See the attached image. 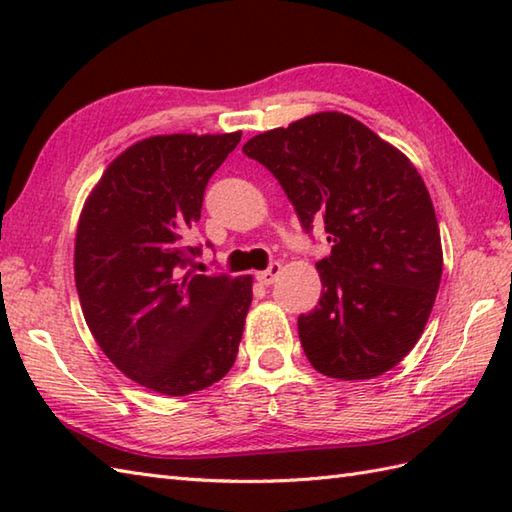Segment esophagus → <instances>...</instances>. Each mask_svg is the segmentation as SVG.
Wrapping results in <instances>:
<instances>
[{"instance_id":"obj_1","label":"esophagus","mask_w":512,"mask_h":512,"mask_svg":"<svg viewBox=\"0 0 512 512\" xmlns=\"http://www.w3.org/2000/svg\"><path fill=\"white\" fill-rule=\"evenodd\" d=\"M279 273H281V264H279V262H273V264H270L266 270H262V273H257L255 277H257L259 284L270 286V284H273V281L277 279V275H279Z\"/></svg>"}]
</instances>
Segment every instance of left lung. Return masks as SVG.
I'll use <instances>...</instances> for the list:
<instances>
[{
  "label": "left lung",
  "instance_id": "left-lung-1",
  "mask_svg": "<svg viewBox=\"0 0 512 512\" xmlns=\"http://www.w3.org/2000/svg\"><path fill=\"white\" fill-rule=\"evenodd\" d=\"M242 151L277 178L303 231L323 222L332 244L317 262L319 306L297 321L312 367L363 380L398 365L418 343L442 277L436 211L416 167L339 112L270 129Z\"/></svg>",
  "mask_w": 512,
  "mask_h": 512
}]
</instances>
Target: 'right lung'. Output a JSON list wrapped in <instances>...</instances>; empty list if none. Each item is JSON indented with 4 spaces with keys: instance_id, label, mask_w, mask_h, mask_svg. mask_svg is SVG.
I'll use <instances>...</instances> for the list:
<instances>
[{
    "instance_id": "obj_1",
    "label": "right lung",
    "mask_w": 512,
    "mask_h": 512,
    "mask_svg": "<svg viewBox=\"0 0 512 512\" xmlns=\"http://www.w3.org/2000/svg\"><path fill=\"white\" fill-rule=\"evenodd\" d=\"M242 132L151 136L118 156L85 202L74 246L83 317L125 376L187 396L233 367L253 279L189 270L213 173Z\"/></svg>"
}]
</instances>
